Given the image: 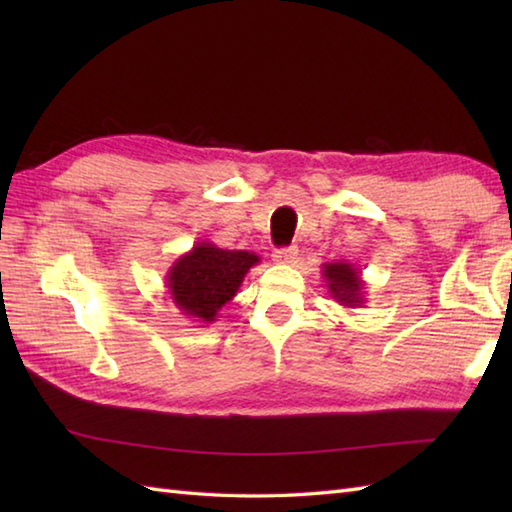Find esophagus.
Instances as JSON below:
<instances>
[{"mask_svg":"<svg viewBox=\"0 0 512 512\" xmlns=\"http://www.w3.org/2000/svg\"><path fill=\"white\" fill-rule=\"evenodd\" d=\"M297 257H299V250H297L295 246H290V248H277L275 253H273L275 262H277V264H284V266L295 264Z\"/></svg>","mask_w":512,"mask_h":512,"instance_id":"34e87169","label":"esophagus"}]
</instances>
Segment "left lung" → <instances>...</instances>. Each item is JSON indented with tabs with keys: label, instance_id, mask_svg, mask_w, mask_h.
I'll list each match as a JSON object with an SVG mask.
<instances>
[{
	"label": "left lung",
	"instance_id": "1",
	"mask_svg": "<svg viewBox=\"0 0 512 512\" xmlns=\"http://www.w3.org/2000/svg\"><path fill=\"white\" fill-rule=\"evenodd\" d=\"M321 275L330 297L343 308H363L365 306V281L350 262H328L321 266Z\"/></svg>",
	"mask_w": 512,
	"mask_h": 512
}]
</instances>
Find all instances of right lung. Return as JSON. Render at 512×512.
<instances>
[{
  "label": "right lung",
  "mask_w": 512,
  "mask_h": 512,
  "mask_svg": "<svg viewBox=\"0 0 512 512\" xmlns=\"http://www.w3.org/2000/svg\"><path fill=\"white\" fill-rule=\"evenodd\" d=\"M262 259L248 250H224L198 242L167 270L169 297L180 314L195 323H213L231 301L246 273Z\"/></svg>",
  "instance_id": "right-lung-1"
}]
</instances>
